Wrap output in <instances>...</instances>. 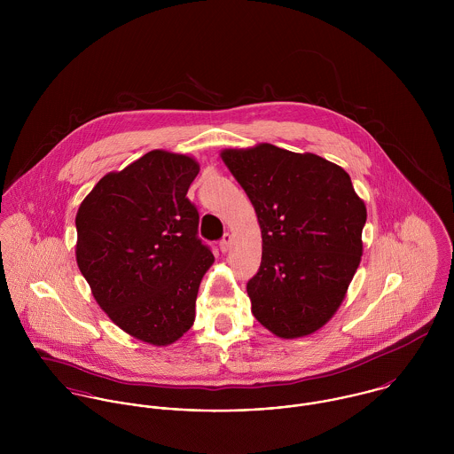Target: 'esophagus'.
Segmentation results:
<instances>
[{
    "mask_svg": "<svg viewBox=\"0 0 454 454\" xmlns=\"http://www.w3.org/2000/svg\"><path fill=\"white\" fill-rule=\"evenodd\" d=\"M232 236L231 234H225L223 236V239L220 241V250H222V254H227L229 250H231V247H232Z\"/></svg>",
    "mask_w": 454,
    "mask_h": 454,
    "instance_id": "obj_1",
    "label": "esophagus"
}]
</instances>
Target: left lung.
I'll list each match as a JSON object with an SVG mask.
<instances>
[{"mask_svg":"<svg viewBox=\"0 0 454 454\" xmlns=\"http://www.w3.org/2000/svg\"><path fill=\"white\" fill-rule=\"evenodd\" d=\"M220 157L259 220L262 263L247 285L254 317L281 339L315 333L360 265L365 202L340 166L309 152L259 143Z\"/></svg>","mask_w":454,"mask_h":454,"instance_id":"8db88e82","label":"left lung"}]
</instances>
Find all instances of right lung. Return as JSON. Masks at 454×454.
<instances>
[{
    "label": "right lung",
    "mask_w": 454,
    "mask_h": 454,
    "mask_svg": "<svg viewBox=\"0 0 454 454\" xmlns=\"http://www.w3.org/2000/svg\"><path fill=\"white\" fill-rule=\"evenodd\" d=\"M199 162L152 150L105 175L76 211V263L92 297L130 337L176 342L195 320L199 285L215 257L197 238L187 199Z\"/></svg>",
    "instance_id": "1"
}]
</instances>
